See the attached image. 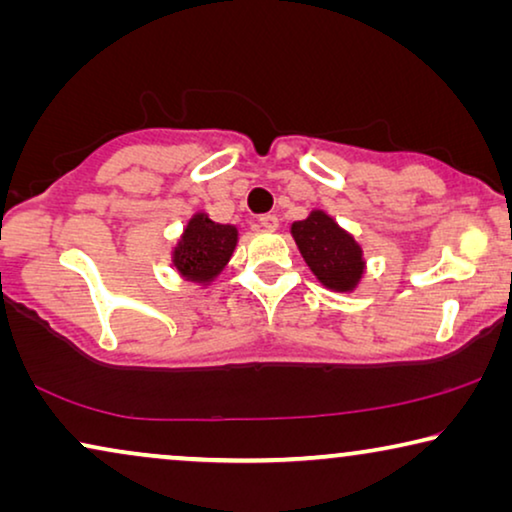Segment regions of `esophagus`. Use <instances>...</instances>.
<instances>
[{
  "instance_id": "obj_1",
  "label": "esophagus",
  "mask_w": 512,
  "mask_h": 512,
  "mask_svg": "<svg viewBox=\"0 0 512 512\" xmlns=\"http://www.w3.org/2000/svg\"><path fill=\"white\" fill-rule=\"evenodd\" d=\"M258 221H261V226L265 230H277L279 228V216L277 214H263Z\"/></svg>"
}]
</instances>
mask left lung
Instances as JSON below:
<instances>
[{
    "mask_svg": "<svg viewBox=\"0 0 512 512\" xmlns=\"http://www.w3.org/2000/svg\"><path fill=\"white\" fill-rule=\"evenodd\" d=\"M291 235L307 268L326 289L349 293L361 284L366 272L361 244L324 209H312L307 219L293 221Z\"/></svg>",
    "mask_w": 512,
    "mask_h": 512,
    "instance_id": "left-lung-1",
    "label": "left lung"
}]
</instances>
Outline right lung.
Masks as SVG:
<instances>
[{
	"instance_id": "1",
	"label": "right lung",
	"mask_w": 512,
	"mask_h": 512,
	"mask_svg": "<svg viewBox=\"0 0 512 512\" xmlns=\"http://www.w3.org/2000/svg\"><path fill=\"white\" fill-rule=\"evenodd\" d=\"M237 247V228L216 223L205 212L188 219L172 249V265L186 282L209 286L226 268Z\"/></svg>"
}]
</instances>
